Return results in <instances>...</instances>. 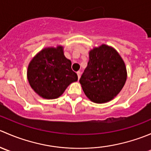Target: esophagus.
<instances>
[{
  "mask_svg": "<svg viewBox=\"0 0 151 151\" xmlns=\"http://www.w3.org/2000/svg\"><path fill=\"white\" fill-rule=\"evenodd\" d=\"M77 76H78V80H80V77H81V72H80V71H77Z\"/></svg>",
  "mask_w": 151,
  "mask_h": 151,
  "instance_id": "1",
  "label": "esophagus"
}]
</instances>
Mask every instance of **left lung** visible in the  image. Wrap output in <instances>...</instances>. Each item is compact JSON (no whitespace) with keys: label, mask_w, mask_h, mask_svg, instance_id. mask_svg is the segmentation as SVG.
<instances>
[{"label":"left lung","mask_w":151,"mask_h":151,"mask_svg":"<svg viewBox=\"0 0 151 151\" xmlns=\"http://www.w3.org/2000/svg\"><path fill=\"white\" fill-rule=\"evenodd\" d=\"M126 79L127 71L121 56L115 48L103 44L89 51L88 66L80 83L91 101L103 104L117 96Z\"/></svg>","instance_id":"obj_1"}]
</instances>
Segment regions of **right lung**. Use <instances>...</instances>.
Returning <instances> with one entry per match:
<instances>
[{
	"instance_id": "right-lung-1",
	"label": "right lung",
	"mask_w": 151,
	"mask_h": 151,
	"mask_svg": "<svg viewBox=\"0 0 151 151\" xmlns=\"http://www.w3.org/2000/svg\"><path fill=\"white\" fill-rule=\"evenodd\" d=\"M27 78L35 93L46 99L60 97L68 85L78 80L61 45L45 47L39 52L29 63Z\"/></svg>"
}]
</instances>
